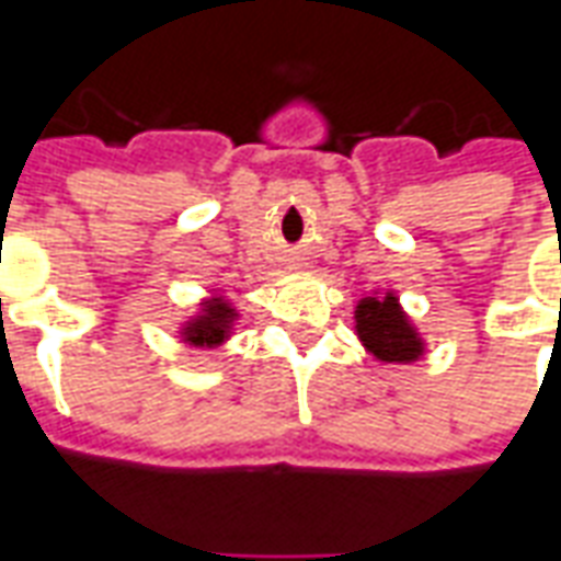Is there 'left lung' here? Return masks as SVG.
Here are the masks:
<instances>
[{"label":"left lung","instance_id":"8db88e82","mask_svg":"<svg viewBox=\"0 0 561 561\" xmlns=\"http://www.w3.org/2000/svg\"><path fill=\"white\" fill-rule=\"evenodd\" d=\"M357 333L369 352L376 354L378 360H414L421 354V340L417 333L409 328V321L400 312L397 297H366L364 304L357 306Z\"/></svg>","mask_w":561,"mask_h":561}]
</instances>
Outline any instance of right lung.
Listing matches in <instances>:
<instances>
[{"label": "right lung", "instance_id": "add662e5", "mask_svg": "<svg viewBox=\"0 0 561 561\" xmlns=\"http://www.w3.org/2000/svg\"><path fill=\"white\" fill-rule=\"evenodd\" d=\"M228 321H231V309L225 304H209L207 316H201L188 328V336L185 340L192 345H216V342L225 340V330H228Z\"/></svg>", "mask_w": 561, "mask_h": 561}]
</instances>
